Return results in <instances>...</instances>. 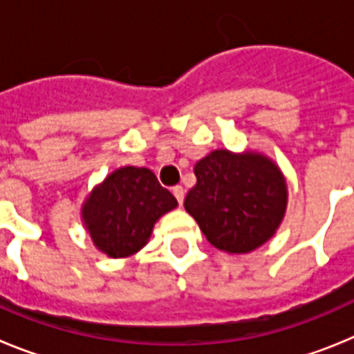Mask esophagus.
Segmentation results:
<instances>
[{
	"instance_id": "34e87169",
	"label": "esophagus",
	"mask_w": 354,
	"mask_h": 354,
	"mask_svg": "<svg viewBox=\"0 0 354 354\" xmlns=\"http://www.w3.org/2000/svg\"><path fill=\"white\" fill-rule=\"evenodd\" d=\"M171 193H174V196H175V198H177L179 205H183V202H184V187L183 186H175L174 189H171Z\"/></svg>"
}]
</instances>
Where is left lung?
Masks as SVG:
<instances>
[{"label": "left lung", "mask_w": 354, "mask_h": 354, "mask_svg": "<svg viewBox=\"0 0 354 354\" xmlns=\"http://www.w3.org/2000/svg\"><path fill=\"white\" fill-rule=\"evenodd\" d=\"M195 175L184 207L214 248L248 253L274 236L286 216L287 184L270 158L212 150Z\"/></svg>", "instance_id": "1"}]
</instances>
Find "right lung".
I'll return each mask as SVG.
<instances>
[{"label": "right lung", "instance_id": "1", "mask_svg": "<svg viewBox=\"0 0 354 354\" xmlns=\"http://www.w3.org/2000/svg\"><path fill=\"white\" fill-rule=\"evenodd\" d=\"M175 207V196L149 168L124 167L93 187L81 216L97 250L122 259L140 252L156 221Z\"/></svg>", "mask_w": 354, "mask_h": 354}]
</instances>
